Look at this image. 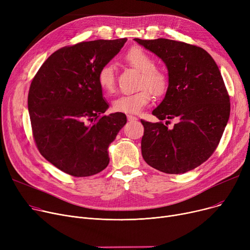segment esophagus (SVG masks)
I'll list each match as a JSON object with an SVG mask.
<instances>
[{
  "mask_svg": "<svg viewBox=\"0 0 250 250\" xmlns=\"http://www.w3.org/2000/svg\"><path fill=\"white\" fill-rule=\"evenodd\" d=\"M127 120L129 121V122H136L137 120H138V117H136V116H134V115H127Z\"/></svg>",
  "mask_w": 250,
  "mask_h": 250,
  "instance_id": "obj_1",
  "label": "esophagus"
}]
</instances>
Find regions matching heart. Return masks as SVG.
I'll return each instance as SVG.
<instances>
[{"label":"heart","instance_id":"obj_1","mask_svg":"<svg viewBox=\"0 0 250 250\" xmlns=\"http://www.w3.org/2000/svg\"><path fill=\"white\" fill-rule=\"evenodd\" d=\"M125 61L136 70L141 72L138 92L133 94L122 95L112 103L114 111L124 113L140 112L152 99V92L156 96H161L167 91V75L155 68L153 58L141 47L130 48L124 57ZM97 82L102 91L112 93L115 89L114 69L110 63H105L97 73Z\"/></svg>","mask_w":250,"mask_h":250}]
</instances>
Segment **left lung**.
<instances>
[{
    "label": "left lung",
    "mask_w": 250,
    "mask_h": 250,
    "mask_svg": "<svg viewBox=\"0 0 250 250\" xmlns=\"http://www.w3.org/2000/svg\"><path fill=\"white\" fill-rule=\"evenodd\" d=\"M135 41L165 62L169 76L166 95L152 112L161 122L141 120L143 158L164 173L188 172L212 156L224 133L230 115L224 80L202 47L166 38ZM173 118L179 123L171 130L162 123Z\"/></svg>",
    "instance_id": "1"
}]
</instances>
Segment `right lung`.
I'll return each instance as SVG.
<instances>
[{
    "label": "right lung",
    "instance_id": "right-lung-1",
    "mask_svg": "<svg viewBox=\"0 0 250 250\" xmlns=\"http://www.w3.org/2000/svg\"><path fill=\"white\" fill-rule=\"evenodd\" d=\"M125 42L98 39L62 47L33 78L28 110L35 145L64 173L91 176L109 163L108 146L126 124V116L103 114L108 104L102 97L97 73Z\"/></svg>",
    "mask_w": 250,
    "mask_h": 250
}]
</instances>
